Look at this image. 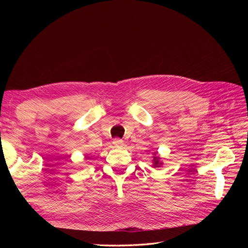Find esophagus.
Segmentation results:
<instances>
[{
    "instance_id": "1",
    "label": "esophagus",
    "mask_w": 248,
    "mask_h": 248,
    "mask_svg": "<svg viewBox=\"0 0 248 248\" xmlns=\"http://www.w3.org/2000/svg\"><path fill=\"white\" fill-rule=\"evenodd\" d=\"M112 144H114L115 147H122L124 145V141L120 139H115L112 140Z\"/></svg>"
}]
</instances>
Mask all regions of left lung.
<instances>
[{
	"mask_svg": "<svg viewBox=\"0 0 248 248\" xmlns=\"http://www.w3.org/2000/svg\"><path fill=\"white\" fill-rule=\"evenodd\" d=\"M160 164L161 163L158 161V158H157V157H154V167L157 168V167H159Z\"/></svg>",
	"mask_w": 248,
	"mask_h": 248,
	"instance_id": "obj_1",
	"label": "left lung"
}]
</instances>
